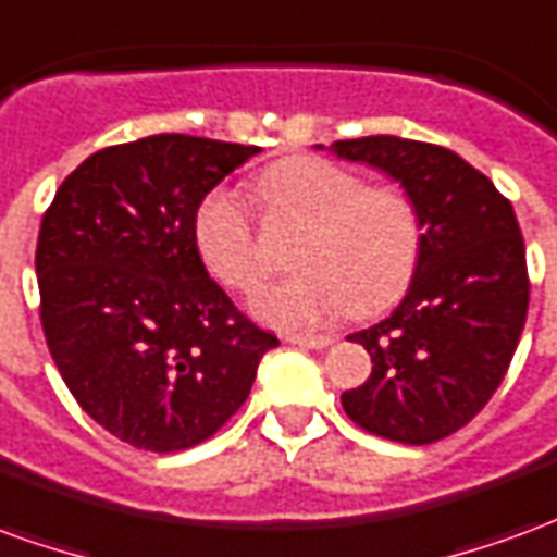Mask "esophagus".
<instances>
[{
    "instance_id": "esophagus-1",
    "label": "esophagus",
    "mask_w": 557,
    "mask_h": 557,
    "mask_svg": "<svg viewBox=\"0 0 557 557\" xmlns=\"http://www.w3.org/2000/svg\"><path fill=\"white\" fill-rule=\"evenodd\" d=\"M286 343L301 346V349H327V346L334 343V337H331V334H289Z\"/></svg>"
}]
</instances>
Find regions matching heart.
I'll return each instance as SVG.
<instances>
[{
    "label": "heart",
    "mask_w": 557,
    "mask_h": 557,
    "mask_svg": "<svg viewBox=\"0 0 557 557\" xmlns=\"http://www.w3.org/2000/svg\"><path fill=\"white\" fill-rule=\"evenodd\" d=\"M259 187L277 214L307 223L292 250V265L301 271L256 292L253 313L262 322L310 331L346 310L379 313L409 289L420 256V218L399 187H367L358 172L325 158L280 160ZM194 242L223 286L250 292L262 280L253 218L232 187L202 196Z\"/></svg>",
    "instance_id": "b5f03b06"
}]
</instances>
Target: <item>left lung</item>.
I'll list each match as a JSON object with an SVG mask.
<instances>
[{
  "mask_svg": "<svg viewBox=\"0 0 557 557\" xmlns=\"http://www.w3.org/2000/svg\"><path fill=\"white\" fill-rule=\"evenodd\" d=\"M331 151L399 182L423 232L406 298L349 337L370 351L373 373L343 394V409L391 442L447 438L490 403L525 327V242L513 206L450 148L382 134L339 139Z\"/></svg>",
  "mask_w": 557,
  "mask_h": 557,
  "instance_id": "8db88e82",
  "label": "left lung"
}]
</instances>
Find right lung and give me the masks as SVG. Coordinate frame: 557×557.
Masks as SVG:
<instances>
[{
	"mask_svg": "<svg viewBox=\"0 0 557 557\" xmlns=\"http://www.w3.org/2000/svg\"><path fill=\"white\" fill-rule=\"evenodd\" d=\"M259 146L158 134L95 151L55 190L35 271L50 355L79 409L151 454L242 409L274 334L208 277L194 214Z\"/></svg>",
	"mask_w": 557,
	"mask_h": 557,
	"instance_id": "add662e5",
	"label": "right lung"
}]
</instances>
